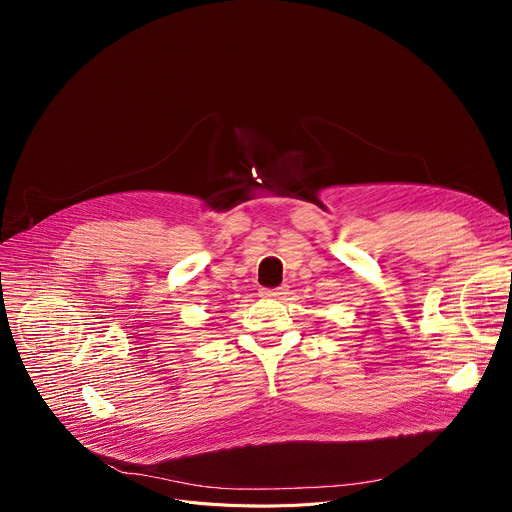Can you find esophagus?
Returning a JSON list of instances; mask_svg holds the SVG:
<instances>
[{
	"instance_id": "esophagus-1",
	"label": "esophagus",
	"mask_w": 512,
	"mask_h": 512,
	"mask_svg": "<svg viewBox=\"0 0 512 512\" xmlns=\"http://www.w3.org/2000/svg\"><path fill=\"white\" fill-rule=\"evenodd\" d=\"M287 294V285H281V287H275V289H265L261 291V296L265 298H281Z\"/></svg>"
}]
</instances>
